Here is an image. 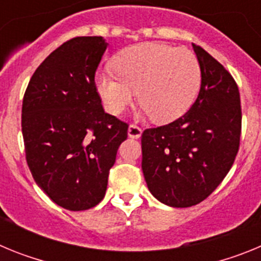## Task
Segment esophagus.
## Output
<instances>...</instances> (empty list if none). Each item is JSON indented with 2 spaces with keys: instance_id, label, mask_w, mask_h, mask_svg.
I'll list each match as a JSON object with an SVG mask.
<instances>
[{
  "instance_id": "1",
  "label": "esophagus",
  "mask_w": 261,
  "mask_h": 261,
  "mask_svg": "<svg viewBox=\"0 0 261 261\" xmlns=\"http://www.w3.org/2000/svg\"><path fill=\"white\" fill-rule=\"evenodd\" d=\"M142 135V129L140 128V126L135 125V124H132V125H129L128 128V136L130 138H140Z\"/></svg>"
}]
</instances>
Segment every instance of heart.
<instances>
[{
	"label": "heart",
	"mask_w": 261,
	"mask_h": 261,
	"mask_svg": "<svg viewBox=\"0 0 261 261\" xmlns=\"http://www.w3.org/2000/svg\"><path fill=\"white\" fill-rule=\"evenodd\" d=\"M117 73H98L95 85L108 112L117 115L138 103L156 123H168L186 112L199 93L201 70L191 50L161 43L125 48L115 59Z\"/></svg>",
	"instance_id": "b5f03b06"
}]
</instances>
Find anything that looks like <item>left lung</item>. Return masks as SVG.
I'll return each mask as SVG.
<instances>
[{
	"label": "left lung",
	"instance_id": "8db88e82",
	"mask_svg": "<svg viewBox=\"0 0 261 261\" xmlns=\"http://www.w3.org/2000/svg\"><path fill=\"white\" fill-rule=\"evenodd\" d=\"M196 102L183 116L142 133V172L158 201L188 208L205 200L230 171L239 149L242 111L234 78L199 45Z\"/></svg>",
	"mask_w": 261,
	"mask_h": 261
}]
</instances>
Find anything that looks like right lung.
Returning <instances> with one entry per match:
<instances>
[{
	"label": "right lung",
	"mask_w": 261,
	"mask_h": 261,
	"mask_svg": "<svg viewBox=\"0 0 261 261\" xmlns=\"http://www.w3.org/2000/svg\"><path fill=\"white\" fill-rule=\"evenodd\" d=\"M108 43L73 38L53 50L31 77L22 106L27 165L59 206L93 208L106 195L110 168L128 125L106 114L95 71Z\"/></svg>",
	"instance_id": "add662e5"
}]
</instances>
